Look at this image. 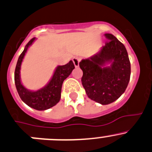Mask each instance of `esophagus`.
<instances>
[{
  "label": "esophagus",
  "instance_id": "esophagus-1",
  "mask_svg": "<svg viewBox=\"0 0 152 152\" xmlns=\"http://www.w3.org/2000/svg\"><path fill=\"white\" fill-rule=\"evenodd\" d=\"M80 60H81V58H79V57H74V58H73V64H74L75 67H79V61H80Z\"/></svg>",
  "mask_w": 152,
  "mask_h": 152
}]
</instances>
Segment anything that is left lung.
<instances>
[{"label": "left lung", "instance_id": "left-lung-1", "mask_svg": "<svg viewBox=\"0 0 152 152\" xmlns=\"http://www.w3.org/2000/svg\"><path fill=\"white\" fill-rule=\"evenodd\" d=\"M107 42L99 52L79 62L82 83L91 99L108 104L125 92L131 76V64L126 48L114 35L104 34ZM110 64V66H107Z\"/></svg>", "mask_w": 152, "mask_h": 152}]
</instances>
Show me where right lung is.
I'll use <instances>...</instances> for the list:
<instances>
[{"label":"right lung","mask_w":152,"mask_h":152,"mask_svg":"<svg viewBox=\"0 0 152 152\" xmlns=\"http://www.w3.org/2000/svg\"><path fill=\"white\" fill-rule=\"evenodd\" d=\"M35 40V38H33L26 44L24 50L18 59L15 70V84L19 96L25 104L35 110H45L53 107L59 102L63 82L70 76L75 66L72 61L64 65L57 66L52 78L45 87L38 91L26 89L20 81V66L28 48Z\"/></svg>","instance_id":"right-lung-1"}]
</instances>
